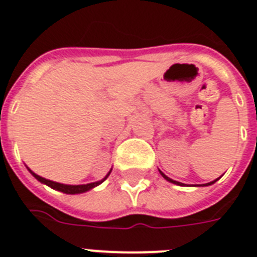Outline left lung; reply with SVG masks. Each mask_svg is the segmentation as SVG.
Masks as SVG:
<instances>
[{
  "instance_id": "8db88e82",
  "label": "left lung",
  "mask_w": 257,
  "mask_h": 257,
  "mask_svg": "<svg viewBox=\"0 0 257 257\" xmlns=\"http://www.w3.org/2000/svg\"><path fill=\"white\" fill-rule=\"evenodd\" d=\"M160 174H162V176H163L164 179H167V181L171 182V183H175V185H185V183H182V182H179V181H175V179H172V178H170V176H168V175H166V174H164L163 171H160ZM213 182H215V181L207 182V183H205V185H211Z\"/></svg>"
}]
</instances>
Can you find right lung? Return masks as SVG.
Returning <instances> with one entry per match:
<instances>
[{
  "label": "right lung",
  "instance_id": "right-lung-1",
  "mask_svg": "<svg viewBox=\"0 0 257 257\" xmlns=\"http://www.w3.org/2000/svg\"><path fill=\"white\" fill-rule=\"evenodd\" d=\"M33 174V175L36 176L37 179L40 182H43V183H46V185L51 186L52 189H56L59 190V191H63V193H67V194H78V193H83V191H87V190L93 189V187H95V186L101 185L105 179H106L107 176L110 175L111 170L109 172H107L106 175L103 176L102 179H99V181H95V182H89V183H62V182H56V181H52V179H48V178H46V176H42L39 175V174H36V172L31 171Z\"/></svg>",
  "mask_w": 257,
  "mask_h": 257
}]
</instances>
